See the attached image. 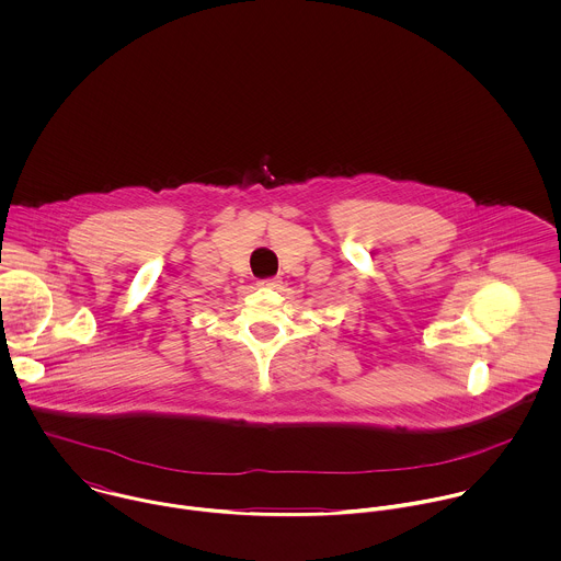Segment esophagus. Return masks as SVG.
Masks as SVG:
<instances>
[{"label":"esophagus","instance_id":"34e87169","mask_svg":"<svg viewBox=\"0 0 561 561\" xmlns=\"http://www.w3.org/2000/svg\"><path fill=\"white\" fill-rule=\"evenodd\" d=\"M256 285H259V287H263V289H278L280 280H278V278H265V280H259Z\"/></svg>","mask_w":561,"mask_h":561}]
</instances>
